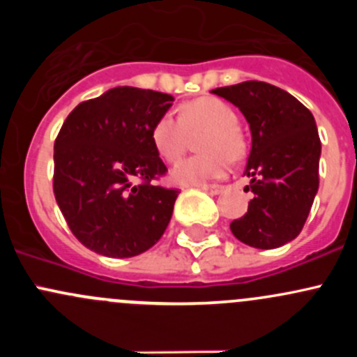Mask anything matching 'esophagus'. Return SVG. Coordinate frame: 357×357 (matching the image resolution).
I'll list each match as a JSON object with an SVG mask.
<instances>
[{"instance_id": "34e87169", "label": "esophagus", "mask_w": 357, "mask_h": 357, "mask_svg": "<svg viewBox=\"0 0 357 357\" xmlns=\"http://www.w3.org/2000/svg\"><path fill=\"white\" fill-rule=\"evenodd\" d=\"M199 188L204 190V192L211 193V195H219V193L222 192L221 185H199Z\"/></svg>"}]
</instances>
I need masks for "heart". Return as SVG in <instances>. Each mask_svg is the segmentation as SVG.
Segmentation results:
<instances>
[{
	"instance_id": "heart-1",
	"label": "heart",
	"mask_w": 357,
	"mask_h": 357,
	"mask_svg": "<svg viewBox=\"0 0 357 357\" xmlns=\"http://www.w3.org/2000/svg\"><path fill=\"white\" fill-rule=\"evenodd\" d=\"M236 121L235 110L212 96L185 103L179 109V119L172 114L162 115L152 128V143L158 155L167 162H176L183 155L186 132L207 129L199 143V150L205 153L176 164L171 171L172 181L195 186L222 178L228 172V157L238 158L243 153Z\"/></svg>"
}]
</instances>
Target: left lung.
Returning <instances> with one entry per match:
<instances>
[{"label": "left lung", "mask_w": 357, "mask_h": 357, "mask_svg": "<svg viewBox=\"0 0 357 357\" xmlns=\"http://www.w3.org/2000/svg\"><path fill=\"white\" fill-rule=\"evenodd\" d=\"M238 107L252 135L243 174L254 193L231 233L254 248L282 247L301 233L319 186L321 142L312 114L295 96L261 81L212 89Z\"/></svg>", "instance_id": "8db88e82"}]
</instances>
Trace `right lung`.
<instances>
[{
  "mask_svg": "<svg viewBox=\"0 0 357 357\" xmlns=\"http://www.w3.org/2000/svg\"><path fill=\"white\" fill-rule=\"evenodd\" d=\"M172 102L165 93L117 86L79 103L63 122L53 192L70 231L89 250L135 257L164 235L178 190L152 185L167 171L152 128Z\"/></svg>",
  "mask_w": 357,
  "mask_h": 357,
  "instance_id": "add662e5",
  "label": "right lung"
}]
</instances>
